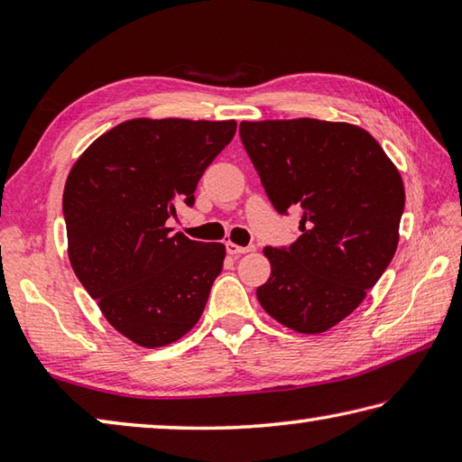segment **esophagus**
<instances>
[{
	"instance_id": "34e87169",
	"label": "esophagus",
	"mask_w": 462,
	"mask_h": 462,
	"mask_svg": "<svg viewBox=\"0 0 462 462\" xmlns=\"http://www.w3.org/2000/svg\"><path fill=\"white\" fill-rule=\"evenodd\" d=\"M226 248H228V253L234 254V256L246 254V253H250V250H253V246H238V245H234V242H228V245H226Z\"/></svg>"
}]
</instances>
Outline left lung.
I'll list each match as a JSON object with an SVG mask.
<instances>
[{"mask_svg": "<svg viewBox=\"0 0 462 462\" xmlns=\"http://www.w3.org/2000/svg\"><path fill=\"white\" fill-rule=\"evenodd\" d=\"M240 138L277 212L301 209V236L263 250L256 289L279 324L322 334L353 314L393 259L403 181L369 132L314 118L242 122Z\"/></svg>", "mask_w": 462, "mask_h": 462, "instance_id": "8db88e82", "label": "left lung"}]
</instances>
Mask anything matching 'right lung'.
I'll use <instances>...</instances> for the list:
<instances>
[{
	"label": "right lung",
	"mask_w": 462,
	"mask_h": 462,
	"mask_svg": "<svg viewBox=\"0 0 462 462\" xmlns=\"http://www.w3.org/2000/svg\"><path fill=\"white\" fill-rule=\"evenodd\" d=\"M236 134V122L134 118L93 140L69 171L62 212L81 285L124 338L173 344L198 324L226 246L171 234L175 203Z\"/></svg>",
	"instance_id": "right-lung-1"
}]
</instances>
